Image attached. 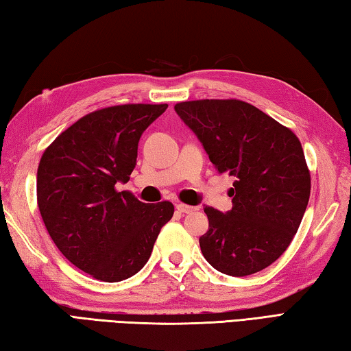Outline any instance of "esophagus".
Returning a JSON list of instances; mask_svg holds the SVG:
<instances>
[{
    "label": "esophagus",
    "mask_w": 351,
    "mask_h": 351,
    "mask_svg": "<svg viewBox=\"0 0 351 351\" xmlns=\"http://www.w3.org/2000/svg\"><path fill=\"white\" fill-rule=\"evenodd\" d=\"M176 208H177L178 213H182V214H191V213H194V210H195L194 206H189V204H184V203L176 204Z\"/></svg>",
    "instance_id": "esophagus-1"
}]
</instances>
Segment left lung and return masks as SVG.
Masks as SVG:
<instances>
[{"instance_id": "8db88e82", "label": "left lung", "mask_w": 351, "mask_h": 351, "mask_svg": "<svg viewBox=\"0 0 351 351\" xmlns=\"http://www.w3.org/2000/svg\"><path fill=\"white\" fill-rule=\"evenodd\" d=\"M218 173L235 177L232 209L204 208L202 254L218 272H260L292 243L310 197V171L292 130L238 99L176 104Z\"/></svg>"}]
</instances>
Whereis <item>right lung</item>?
I'll list each match as a JSON object with an SVG mask.
<instances>
[{
	"instance_id": "right-lung-1",
	"label": "right lung",
	"mask_w": 351,
	"mask_h": 351,
	"mask_svg": "<svg viewBox=\"0 0 351 351\" xmlns=\"http://www.w3.org/2000/svg\"><path fill=\"white\" fill-rule=\"evenodd\" d=\"M167 104H125L85 114L53 141L39 160L38 208L53 243L96 280L117 282L141 270L171 202L142 203L116 183L130 180L142 133Z\"/></svg>"
}]
</instances>
